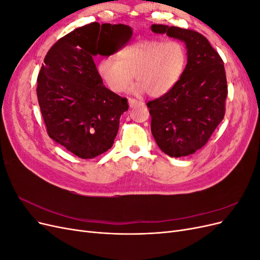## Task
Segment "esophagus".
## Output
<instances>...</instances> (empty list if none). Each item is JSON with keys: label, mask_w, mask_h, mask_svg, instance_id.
<instances>
[{"label": "esophagus", "mask_w": 260, "mask_h": 260, "mask_svg": "<svg viewBox=\"0 0 260 260\" xmlns=\"http://www.w3.org/2000/svg\"><path fill=\"white\" fill-rule=\"evenodd\" d=\"M129 106L130 107H136V106H143L144 103L143 102H139L137 100H133V99H129Z\"/></svg>", "instance_id": "34e87169"}]
</instances>
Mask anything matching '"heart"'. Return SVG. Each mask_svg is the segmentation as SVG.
I'll return each instance as SVG.
<instances>
[{
	"label": "heart",
	"instance_id": "b5f03b06",
	"mask_svg": "<svg viewBox=\"0 0 260 260\" xmlns=\"http://www.w3.org/2000/svg\"><path fill=\"white\" fill-rule=\"evenodd\" d=\"M187 52L179 41L145 39L127 45L116 56H106L98 62V73L113 92L133 88L139 95L146 92L153 98L166 95L179 83L186 67Z\"/></svg>",
	"mask_w": 260,
	"mask_h": 260
}]
</instances>
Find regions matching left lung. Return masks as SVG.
Instances as JSON below:
<instances>
[{
  "label": "left lung",
  "mask_w": 260,
  "mask_h": 260,
  "mask_svg": "<svg viewBox=\"0 0 260 260\" xmlns=\"http://www.w3.org/2000/svg\"><path fill=\"white\" fill-rule=\"evenodd\" d=\"M185 44L187 62L179 83L166 95L147 103L157 145L171 157L194 154L207 143L224 117L228 94L221 57L207 39L193 30L152 25Z\"/></svg>",
  "instance_id": "8db88e82"
}]
</instances>
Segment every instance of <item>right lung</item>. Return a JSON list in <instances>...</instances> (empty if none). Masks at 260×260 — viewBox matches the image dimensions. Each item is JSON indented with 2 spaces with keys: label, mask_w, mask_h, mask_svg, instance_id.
<instances>
[{
  "label": "right lung",
  "mask_w": 260,
  "mask_h": 260,
  "mask_svg": "<svg viewBox=\"0 0 260 260\" xmlns=\"http://www.w3.org/2000/svg\"><path fill=\"white\" fill-rule=\"evenodd\" d=\"M132 28L92 22L62 37L46 54L38 76L37 96L49 137L83 159L108 151L128 111L127 99L103 84L93 57L98 38L121 48ZM100 41V39H99Z\"/></svg>",
  "instance_id": "1"
}]
</instances>
